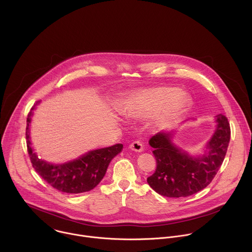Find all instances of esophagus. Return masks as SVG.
I'll use <instances>...</instances> for the list:
<instances>
[{
    "mask_svg": "<svg viewBox=\"0 0 252 252\" xmlns=\"http://www.w3.org/2000/svg\"><path fill=\"white\" fill-rule=\"evenodd\" d=\"M129 149L134 151V152H136V153H140L143 150L142 142L140 140H134L129 145Z\"/></svg>",
    "mask_w": 252,
    "mask_h": 252,
    "instance_id": "obj_1",
    "label": "esophagus"
}]
</instances>
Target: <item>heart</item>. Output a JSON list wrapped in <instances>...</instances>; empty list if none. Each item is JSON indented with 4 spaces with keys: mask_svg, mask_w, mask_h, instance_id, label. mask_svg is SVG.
I'll use <instances>...</instances> for the list:
<instances>
[{
    "mask_svg": "<svg viewBox=\"0 0 252 252\" xmlns=\"http://www.w3.org/2000/svg\"><path fill=\"white\" fill-rule=\"evenodd\" d=\"M186 104V95L173 87H159L139 91L127 100L126 112L129 117L142 118L161 110L157 122L163 124L181 111Z\"/></svg>",
    "mask_w": 252,
    "mask_h": 252,
    "instance_id": "obj_1",
    "label": "heart"
}]
</instances>
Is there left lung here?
<instances>
[{
	"mask_svg": "<svg viewBox=\"0 0 252 252\" xmlns=\"http://www.w3.org/2000/svg\"><path fill=\"white\" fill-rule=\"evenodd\" d=\"M218 126L208 142V152L191 158L170 140L169 132H158L150 139L157 168L148 177L151 188L166 197H185L205 189L217 175L230 140V126L223 115L217 116Z\"/></svg>",
	"mask_w": 252,
	"mask_h": 252,
	"instance_id": "obj_1",
	"label": "left lung"
}]
</instances>
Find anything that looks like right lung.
<instances>
[{
	"mask_svg": "<svg viewBox=\"0 0 252 252\" xmlns=\"http://www.w3.org/2000/svg\"><path fill=\"white\" fill-rule=\"evenodd\" d=\"M33 107L34 105L28 114L26 138L28 154L34 170L47 184L62 192L82 193L94 189L103 178L111 160L122 152V143L90 152L79 159L67 163L59 165L48 163L32 153L30 146L29 127Z\"/></svg>",
	"mask_w": 252,
	"mask_h": 252,
	"instance_id": "right-lung-1",
	"label": "right lung"
}]
</instances>
